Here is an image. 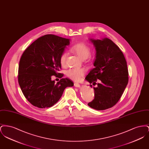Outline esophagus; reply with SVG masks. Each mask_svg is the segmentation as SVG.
<instances>
[{"mask_svg":"<svg viewBox=\"0 0 149 149\" xmlns=\"http://www.w3.org/2000/svg\"><path fill=\"white\" fill-rule=\"evenodd\" d=\"M74 86H75V87H80V84L78 83H74Z\"/></svg>","mask_w":149,"mask_h":149,"instance_id":"34e87169","label":"esophagus"}]
</instances>
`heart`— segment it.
<instances>
[{"label": "heart", "mask_w": 149, "mask_h": 149, "mask_svg": "<svg viewBox=\"0 0 149 149\" xmlns=\"http://www.w3.org/2000/svg\"><path fill=\"white\" fill-rule=\"evenodd\" d=\"M71 50L82 60L87 58L91 54V47L84 42H79L74 45L71 47ZM67 56L68 54L65 52L61 54L60 63L62 66H65ZM85 73V70L84 69H70L66 71V75L72 80L78 81L81 79Z\"/></svg>", "instance_id": "b5f03b06"}]
</instances>
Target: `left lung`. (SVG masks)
Here are the masks:
<instances>
[{"mask_svg": "<svg viewBox=\"0 0 149 149\" xmlns=\"http://www.w3.org/2000/svg\"><path fill=\"white\" fill-rule=\"evenodd\" d=\"M91 40L97 51L95 68L85 79L95 86L93 87L94 99L88 105L96 110H104L118 102L127 85V62L120 48L111 40ZM90 86L92 88V84Z\"/></svg>", "mask_w": 149, "mask_h": 149, "instance_id": "8db88e82", "label": "left lung"}]
</instances>
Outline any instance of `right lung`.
Here are the masks:
<instances>
[{"label": "right lung", "instance_id": "obj_1", "mask_svg": "<svg viewBox=\"0 0 149 149\" xmlns=\"http://www.w3.org/2000/svg\"><path fill=\"white\" fill-rule=\"evenodd\" d=\"M69 40L54 35L38 38L22 55L18 80L23 95L33 106L40 108L54 106L61 97L64 89L72 86L68 78H62L56 84L51 76L61 78L60 56Z\"/></svg>", "mask_w": 149, "mask_h": 149}]
</instances>
